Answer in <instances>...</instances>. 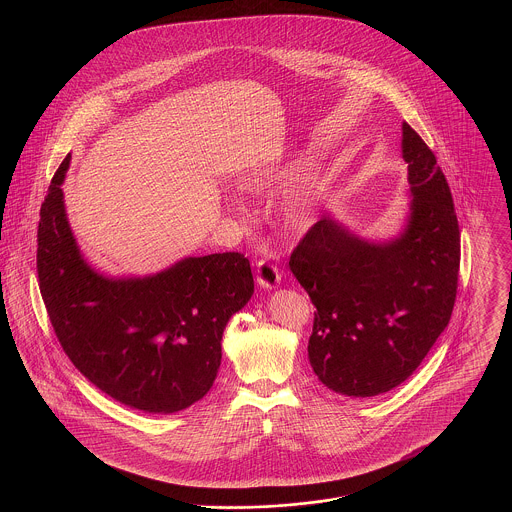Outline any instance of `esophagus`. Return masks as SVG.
Segmentation results:
<instances>
[{
	"label": "esophagus",
	"mask_w": 512,
	"mask_h": 512,
	"mask_svg": "<svg viewBox=\"0 0 512 512\" xmlns=\"http://www.w3.org/2000/svg\"><path fill=\"white\" fill-rule=\"evenodd\" d=\"M280 270L278 267L272 263V261H268V259H261L259 263H257V284L261 286V288H265V290H274V288H278L280 286Z\"/></svg>",
	"instance_id": "obj_1"
}]
</instances>
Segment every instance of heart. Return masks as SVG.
Instances as JSON below:
<instances>
[{"label":"heart","mask_w":512,"mask_h":512,"mask_svg":"<svg viewBox=\"0 0 512 512\" xmlns=\"http://www.w3.org/2000/svg\"><path fill=\"white\" fill-rule=\"evenodd\" d=\"M290 180H292V165H270V167H259L244 174L238 180V188L242 194L265 197V195L276 194ZM317 209V195L303 188L288 195L280 203L278 213L286 228H290L292 232H305L317 220Z\"/></svg>","instance_id":"heart-1"}]
</instances>
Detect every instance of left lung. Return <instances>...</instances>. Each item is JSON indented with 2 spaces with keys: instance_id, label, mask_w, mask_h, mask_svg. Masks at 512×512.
<instances>
[{
  "instance_id": "1",
  "label": "left lung",
  "mask_w": 512,
  "mask_h": 512,
  "mask_svg": "<svg viewBox=\"0 0 512 512\" xmlns=\"http://www.w3.org/2000/svg\"><path fill=\"white\" fill-rule=\"evenodd\" d=\"M409 211L401 230L368 240L326 215L293 249L290 270L315 311L309 363L349 397L403 384L449 324L457 297L461 234L436 155L401 126Z\"/></svg>"
}]
</instances>
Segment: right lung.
<instances>
[{"label": "right lung", "instance_id": "add662e5", "mask_svg": "<svg viewBox=\"0 0 512 512\" xmlns=\"http://www.w3.org/2000/svg\"><path fill=\"white\" fill-rule=\"evenodd\" d=\"M61 163L40 209L38 278L57 340L73 365L130 409L171 414L211 390L222 334L253 295L242 253L184 257L147 276L92 267L67 219Z\"/></svg>", "mask_w": 512, "mask_h": 512}]
</instances>
